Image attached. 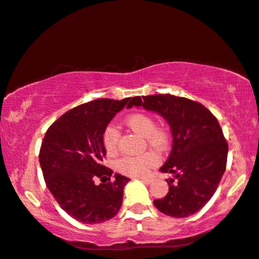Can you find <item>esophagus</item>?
<instances>
[{
	"instance_id": "34e87169",
	"label": "esophagus",
	"mask_w": 259,
	"mask_h": 259,
	"mask_svg": "<svg viewBox=\"0 0 259 259\" xmlns=\"http://www.w3.org/2000/svg\"><path fill=\"white\" fill-rule=\"evenodd\" d=\"M139 180H141L142 182H144V184H150V179L149 178H139Z\"/></svg>"
}]
</instances>
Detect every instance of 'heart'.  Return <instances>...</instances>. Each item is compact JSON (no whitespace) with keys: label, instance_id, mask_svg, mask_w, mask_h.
<instances>
[{"label":"heart","instance_id":"obj_1","mask_svg":"<svg viewBox=\"0 0 259 259\" xmlns=\"http://www.w3.org/2000/svg\"><path fill=\"white\" fill-rule=\"evenodd\" d=\"M125 124L127 127L146 137L148 144L150 147L162 149L165 147L168 141V135L162 127H157L153 117L144 112L132 113L126 117ZM119 130L113 124H110L105 127L103 133V146L106 153L115 154L118 148ZM160 156L155 151H147V153L135 155V156H124L117 161V169L120 173L129 175V177H144L151 168L158 164Z\"/></svg>","mask_w":259,"mask_h":259}]
</instances>
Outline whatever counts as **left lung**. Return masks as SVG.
Instances as JSON below:
<instances>
[{
  "label": "left lung",
  "mask_w": 259,
  "mask_h": 259,
  "mask_svg": "<svg viewBox=\"0 0 259 259\" xmlns=\"http://www.w3.org/2000/svg\"><path fill=\"white\" fill-rule=\"evenodd\" d=\"M143 106L163 117L170 125L173 147L160 168L171 173L169 192L154 205L163 214L185 218L209 201L226 169L227 144L214 115L198 102L173 95L134 97L127 108Z\"/></svg>",
  "instance_id": "obj_1"
}]
</instances>
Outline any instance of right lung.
<instances>
[{
  "label": "right lung",
  "instance_id": "1",
  "mask_svg": "<svg viewBox=\"0 0 259 259\" xmlns=\"http://www.w3.org/2000/svg\"><path fill=\"white\" fill-rule=\"evenodd\" d=\"M130 98H102L68 110L48 127L39 161L47 188L67 214L84 224H98L118 213L129 178L102 164L106 155L103 133ZM98 177L109 183L94 184Z\"/></svg>",
  "mask_w": 259,
  "mask_h": 259
}]
</instances>
